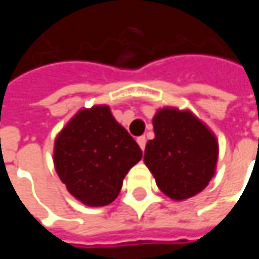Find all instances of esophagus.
I'll list each match as a JSON object with an SVG mask.
<instances>
[{
    "label": "esophagus",
    "instance_id": "esophagus-1",
    "mask_svg": "<svg viewBox=\"0 0 259 259\" xmlns=\"http://www.w3.org/2000/svg\"><path fill=\"white\" fill-rule=\"evenodd\" d=\"M137 144H139L141 150L144 151V148H146V137H144V136H141V137H137Z\"/></svg>",
    "mask_w": 259,
    "mask_h": 259
}]
</instances>
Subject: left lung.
I'll return each instance as SVG.
<instances>
[{
  "mask_svg": "<svg viewBox=\"0 0 259 259\" xmlns=\"http://www.w3.org/2000/svg\"><path fill=\"white\" fill-rule=\"evenodd\" d=\"M155 139L147 143L144 162L157 186L182 201L205 189L215 175L218 141L190 111L159 109L152 119Z\"/></svg>",
  "mask_w": 259,
  "mask_h": 259,
  "instance_id": "8db88e82",
  "label": "left lung"
}]
</instances>
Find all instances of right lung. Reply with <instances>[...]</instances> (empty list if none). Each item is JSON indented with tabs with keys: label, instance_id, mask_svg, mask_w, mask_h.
<instances>
[{
	"label": "right lung",
	"instance_id": "add662e5",
	"mask_svg": "<svg viewBox=\"0 0 259 259\" xmlns=\"http://www.w3.org/2000/svg\"><path fill=\"white\" fill-rule=\"evenodd\" d=\"M143 157L140 147L107 105L81 109L55 139L54 165L74 198L89 206L111 204L124 176Z\"/></svg>",
	"mask_w": 259,
	"mask_h": 259
}]
</instances>
